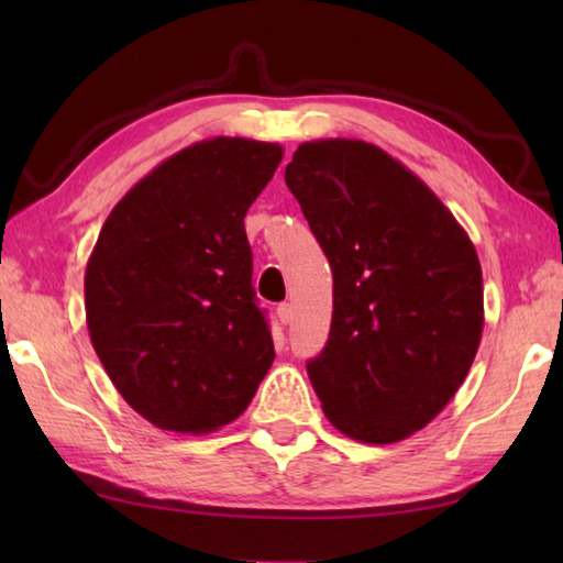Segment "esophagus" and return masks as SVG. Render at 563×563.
Segmentation results:
<instances>
[{"label": "esophagus", "mask_w": 563, "mask_h": 563, "mask_svg": "<svg viewBox=\"0 0 563 563\" xmlns=\"http://www.w3.org/2000/svg\"><path fill=\"white\" fill-rule=\"evenodd\" d=\"M278 318H280L283 325H290V322H292V305H288V302L278 305Z\"/></svg>", "instance_id": "obj_1"}]
</instances>
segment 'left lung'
I'll use <instances>...</instances> for the list:
<instances>
[{
    "instance_id": "1",
    "label": "left lung",
    "mask_w": 563,
    "mask_h": 563,
    "mask_svg": "<svg viewBox=\"0 0 563 563\" xmlns=\"http://www.w3.org/2000/svg\"><path fill=\"white\" fill-rule=\"evenodd\" d=\"M332 268V322L308 377L350 440L395 444L450 405L484 330L476 247L434 190L375 144L305 141L285 166Z\"/></svg>"
}]
</instances>
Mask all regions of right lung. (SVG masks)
I'll list each match as a JSON object with an SVG mask.
<instances>
[{
	"mask_svg": "<svg viewBox=\"0 0 563 563\" xmlns=\"http://www.w3.org/2000/svg\"><path fill=\"white\" fill-rule=\"evenodd\" d=\"M283 146L196 141L113 206L84 275L91 345L126 405L158 430L231 424L275 360L243 218Z\"/></svg>",
	"mask_w": 563,
	"mask_h": 563,
	"instance_id": "add662e5",
	"label": "right lung"
}]
</instances>
